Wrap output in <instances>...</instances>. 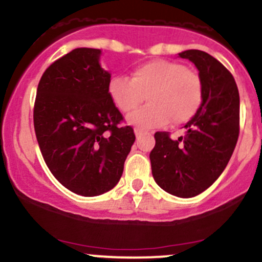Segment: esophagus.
Here are the masks:
<instances>
[{
	"mask_svg": "<svg viewBox=\"0 0 262 262\" xmlns=\"http://www.w3.org/2000/svg\"><path fill=\"white\" fill-rule=\"evenodd\" d=\"M144 130H141V128H135V135H136V137H139L140 136V135H142V134H144Z\"/></svg>",
	"mask_w": 262,
	"mask_h": 262,
	"instance_id": "obj_1",
	"label": "esophagus"
}]
</instances>
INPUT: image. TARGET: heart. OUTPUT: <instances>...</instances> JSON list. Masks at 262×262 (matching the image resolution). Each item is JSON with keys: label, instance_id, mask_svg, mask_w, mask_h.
Returning <instances> with one entry per match:
<instances>
[{"label": "heart", "instance_id": "heart-1", "mask_svg": "<svg viewBox=\"0 0 262 262\" xmlns=\"http://www.w3.org/2000/svg\"><path fill=\"white\" fill-rule=\"evenodd\" d=\"M108 94L123 113L139 108L146 97L149 105L131 113L127 121L139 127L151 128L169 121L172 125H182L192 120L203 104L204 85L200 75L182 63L154 59L135 67L131 80L113 77Z\"/></svg>", "mask_w": 262, "mask_h": 262}]
</instances>
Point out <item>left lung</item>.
<instances>
[{"mask_svg":"<svg viewBox=\"0 0 262 262\" xmlns=\"http://www.w3.org/2000/svg\"><path fill=\"white\" fill-rule=\"evenodd\" d=\"M178 56L198 67L203 104L185 125V136L172 140L169 132H155L150 163L158 186L178 198H193L218 180L232 157L239 135V94L234 77L213 56L199 49Z\"/></svg>","mask_w":262,"mask_h":262,"instance_id":"1","label":"left lung"}]
</instances>
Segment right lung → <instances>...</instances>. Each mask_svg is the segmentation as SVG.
Wrapping results in <instances>:
<instances>
[{
    "mask_svg": "<svg viewBox=\"0 0 262 262\" xmlns=\"http://www.w3.org/2000/svg\"><path fill=\"white\" fill-rule=\"evenodd\" d=\"M102 51L76 48L54 61L38 84L34 130L43 159L67 190L98 196L120 181L134 128L108 94Z\"/></svg>",
    "mask_w": 262,
    "mask_h": 262,
    "instance_id": "right-lung-1",
    "label": "right lung"
}]
</instances>
